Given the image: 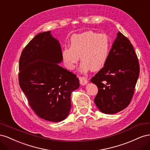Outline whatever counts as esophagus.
I'll use <instances>...</instances> for the list:
<instances>
[{"instance_id": "34e87169", "label": "esophagus", "mask_w": 150, "mask_h": 150, "mask_svg": "<svg viewBox=\"0 0 150 150\" xmlns=\"http://www.w3.org/2000/svg\"><path fill=\"white\" fill-rule=\"evenodd\" d=\"M79 82L81 85L84 86L88 83V81L85 78V77H79Z\"/></svg>"}]
</instances>
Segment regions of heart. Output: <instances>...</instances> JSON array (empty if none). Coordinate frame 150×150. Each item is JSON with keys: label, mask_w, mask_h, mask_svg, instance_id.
I'll list each match as a JSON object with an SVG mask.
<instances>
[{"label": "heart", "mask_w": 150, "mask_h": 150, "mask_svg": "<svg viewBox=\"0 0 150 150\" xmlns=\"http://www.w3.org/2000/svg\"><path fill=\"white\" fill-rule=\"evenodd\" d=\"M110 50V40L106 34L89 30L72 36L70 47L62 49V58L69 70L75 67L80 56L81 71H98L105 66Z\"/></svg>", "instance_id": "heart-1"}]
</instances>
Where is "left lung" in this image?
<instances>
[{"label": "left lung", "instance_id": "1", "mask_svg": "<svg viewBox=\"0 0 150 150\" xmlns=\"http://www.w3.org/2000/svg\"><path fill=\"white\" fill-rule=\"evenodd\" d=\"M139 74L138 57L129 39L119 32L105 66L91 81L98 92L94 103L105 114H115L129 105Z\"/></svg>", "mask_w": 150, "mask_h": 150}]
</instances>
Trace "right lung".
Wrapping results in <instances>:
<instances>
[{"label":"right lung","mask_w":150,"mask_h":150,"mask_svg":"<svg viewBox=\"0 0 150 150\" xmlns=\"http://www.w3.org/2000/svg\"><path fill=\"white\" fill-rule=\"evenodd\" d=\"M62 50L51 31L36 35L22 52L19 82L30 108L40 118L59 122L71 110V94L79 87L76 75L58 64Z\"/></svg>","instance_id":"add662e5"}]
</instances>
